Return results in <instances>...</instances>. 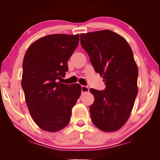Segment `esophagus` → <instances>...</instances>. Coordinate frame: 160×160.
Segmentation results:
<instances>
[{
	"label": "esophagus",
	"instance_id": "34e87169",
	"mask_svg": "<svg viewBox=\"0 0 160 160\" xmlns=\"http://www.w3.org/2000/svg\"><path fill=\"white\" fill-rule=\"evenodd\" d=\"M89 91V89L88 87H86V86H82V92H88Z\"/></svg>",
	"mask_w": 160,
	"mask_h": 160
}]
</instances>
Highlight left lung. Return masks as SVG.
I'll list each match as a JSON object with an SVG mask.
<instances>
[{
  "instance_id": "8db88e82",
  "label": "left lung",
  "mask_w": 160,
  "mask_h": 160,
  "mask_svg": "<svg viewBox=\"0 0 160 160\" xmlns=\"http://www.w3.org/2000/svg\"><path fill=\"white\" fill-rule=\"evenodd\" d=\"M81 44L95 71L102 76L103 91L91 89L89 107L93 124L104 132H115L128 121L136 98L138 69L125 39L109 30L82 33Z\"/></svg>"
}]
</instances>
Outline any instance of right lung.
Returning <instances> with one entry per match:
<instances>
[{
	"mask_svg": "<svg viewBox=\"0 0 160 160\" xmlns=\"http://www.w3.org/2000/svg\"><path fill=\"white\" fill-rule=\"evenodd\" d=\"M79 35L52 34L38 39L24 57L22 87L28 111L42 130L58 132L68 124L71 111L82 92L80 84H64L68 60Z\"/></svg>",
	"mask_w": 160,
	"mask_h": 160,
	"instance_id": "1",
	"label": "right lung"
}]
</instances>
